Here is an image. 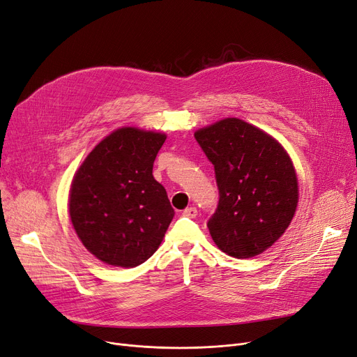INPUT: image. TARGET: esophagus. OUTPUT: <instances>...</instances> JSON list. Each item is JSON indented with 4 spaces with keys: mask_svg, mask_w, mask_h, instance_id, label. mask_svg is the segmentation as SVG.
Here are the masks:
<instances>
[{
    "mask_svg": "<svg viewBox=\"0 0 357 357\" xmlns=\"http://www.w3.org/2000/svg\"><path fill=\"white\" fill-rule=\"evenodd\" d=\"M183 215H187V217H191V219H194V217H197V214H198V211H197V208L195 207H188V208H185L183 210V213H182Z\"/></svg>",
    "mask_w": 357,
    "mask_h": 357,
    "instance_id": "1",
    "label": "esophagus"
}]
</instances>
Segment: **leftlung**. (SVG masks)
I'll list each match as a JSON object with an SVG mask.
<instances>
[{
  "label": "left lung",
  "mask_w": 357,
  "mask_h": 357,
  "mask_svg": "<svg viewBox=\"0 0 357 357\" xmlns=\"http://www.w3.org/2000/svg\"><path fill=\"white\" fill-rule=\"evenodd\" d=\"M195 140L214 166L219 204L207 227L235 258L264 252L289 227L298 207V178L282 144L238 118L201 128Z\"/></svg>",
  "instance_id": "8db88e82"
}]
</instances>
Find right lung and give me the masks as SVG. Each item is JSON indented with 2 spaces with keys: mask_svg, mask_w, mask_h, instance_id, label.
<instances>
[{
  "mask_svg": "<svg viewBox=\"0 0 357 357\" xmlns=\"http://www.w3.org/2000/svg\"><path fill=\"white\" fill-rule=\"evenodd\" d=\"M166 135L119 128L93 149L74 175L70 217L77 236L114 267L143 264L158 251L175 211L153 178Z\"/></svg>",
  "mask_w": 357,
  "mask_h": 357,
  "instance_id": "add662e5",
  "label": "right lung"
}]
</instances>
